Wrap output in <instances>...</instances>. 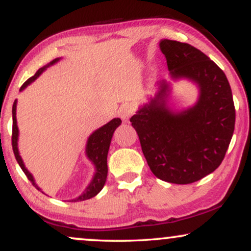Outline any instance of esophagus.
Instances as JSON below:
<instances>
[{
    "instance_id": "esophagus-1",
    "label": "esophagus",
    "mask_w": 251,
    "mask_h": 251,
    "mask_svg": "<svg viewBox=\"0 0 251 251\" xmlns=\"http://www.w3.org/2000/svg\"><path fill=\"white\" fill-rule=\"evenodd\" d=\"M132 113H133V109H132L131 106L128 105H122L120 106L119 111H118V114H119V117L122 118L123 122H127L129 117L132 116Z\"/></svg>"
}]
</instances>
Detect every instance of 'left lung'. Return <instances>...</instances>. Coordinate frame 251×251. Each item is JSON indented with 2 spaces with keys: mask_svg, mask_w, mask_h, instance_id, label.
Segmentation results:
<instances>
[{
  "mask_svg": "<svg viewBox=\"0 0 251 251\" xmlns=\"http://www.w3.org/2000/svg\"><path fill=\"white\" fill-rule=\"evenodd\" d=\"M172 79L192 80L200 88L194 107L181 112L166 105L169 83L129 119L152 174L174 184H190L221 165L235 129V106L224 72L189 43H159Z\"/></svg>",
  "mask_w": 251,
  "mask_h": 251,
  "instance_id": "obj_1",
  "label": "left lung"
}]
</instances>
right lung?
<instances>
[{
  "mask_svg": "<svg viewBox=\"0 0 251 251\" xmlns=\"http://www.w3.org/2000/svg\"><path fill=\"white\" fill-rule=\"evenodd\" d=\"M59 59L53 60L50 65H53ZM46 67L40 68L39 71L36 72L35 75H33L31 77L25 81L24 85L21 86L20 91L25 89L27 87L29 83H31L34 80L36 79L40 74L45 71ZM122 124V120L119 118H114L112 119L111 122L103 125L102 127H100L99 129H97L96 132H93L91 135H89L88 140H87V145H86V154H87L88 159L91 160L92 163L94 164L96 166V175H94L93 179H92L89 185L86 188L85 192L81 196L75 198V200H72V201H86L89 200V198L94 197L101 191V189L105 185L106 178H107V153H108V149H109V144H111L112 137H113V132L116 131V128L118 126ZM17 138H19V128H17L16 125V100L14 101L13 105V133H11V145H13V151L14 154H15V158L19 163L20 168L22 169V171L25 172V175L27 176L28 179L30 180V183L33 184L34 186L37 190H40L39 186L35 184V180H34L33 176L27 169H25L24 162H22V158L20 157L19 150H17Z\"/></svg>",
  "mask_w": 251,
  "mask_h": 251,
  "instance_id": "right-lung-1",
  "label": "right lung"
}]
</instances>
